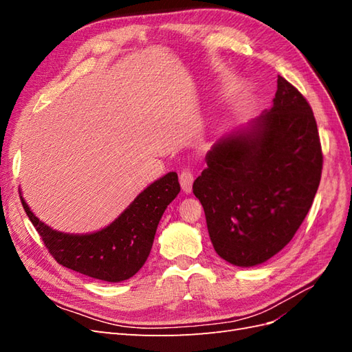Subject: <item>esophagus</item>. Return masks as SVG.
Instances as JSON below:
<instances>
[{"mask_svg": "<svg viewBox=\"0 0 352 352\" xmlns=\"http://www.w3.org/2000/svg\"><path fill=\"white\" fill-rule=\"evenodd\" d=\"M179 182H180V186H182L184 192L189 194L190 190H192V184H194V173L190 172V170L185 168L182 173L179 175Z\"/></svg>", "mask_w": 352, "mask_h": 352, "instance_id": "34e87169", "label": "esophagus"}]
</instances>
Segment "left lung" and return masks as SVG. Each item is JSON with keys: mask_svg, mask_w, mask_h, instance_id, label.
Masks as SVG:
<instances>
[{"mask_svg": "<svg viewBox=\"0 0 352 352\" xmlns=\"http://www.w3.org/2000/svg\"><path fill=\"white\" fill-rule=\"evenodd\" d=\"M194 182L208 235L223 260L252 267L278 254L301 226L322 177L310 104L278 76L270 110L221 138Z\"/></svg>", "mask_w": 352, "mask_h": 352, "instance_id": "8db88e82", "label": "left lung"}]
</instances>
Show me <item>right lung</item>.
Here are the masks:
<instances>
[{"mask_svg":"<svg viewBox=\"0 0 352 352\" xmlns=\"http://www.w3.org/2000/svg\"><path fill=\"white\" fill-rule=\"evenodd\" d=\"M179 190L177 173L170 172L145 188L109 226L85 235L50 228L32 212L22 194L20 199L32 225L58 264L94 279L122 282L132 278L145 264L158 221Z\"/></svg>","mask_w":352,"mask_h":352,"instance_id":"1","label":"right lung"}]
</instances>
